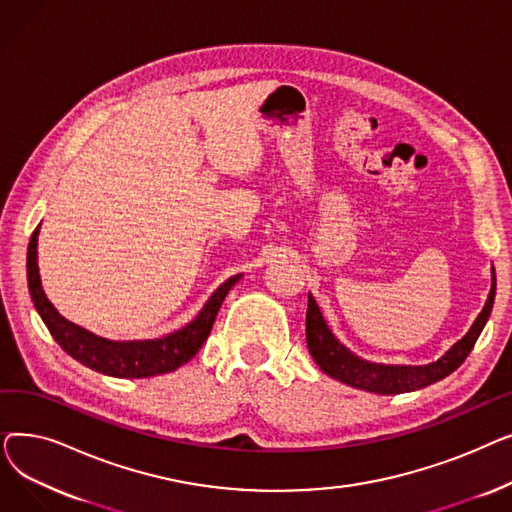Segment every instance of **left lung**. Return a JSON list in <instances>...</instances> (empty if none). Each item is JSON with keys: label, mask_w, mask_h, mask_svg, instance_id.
<instances>
[{"label": "left lung", "mask_w": 512, "mask_h": 512, "mask_svg": "<svg viewBox=\"0 0 512 512\" xmlns=\"http://www.w3.org/2000/svg\"><path fill=\"white\" fill-rule=\"evenodd\" d=\"M496 297V278L492 276V290L490 297L483 305L481 313L477 315L475 324L467 332L465 338L456 342L450 351L429 365H384V363H371L357 357L332 334L330 326L326 324L324 315H321L313 294H309L307 305V346L313 361L319 369L328 373L330 378L348 384L353 388H361L375 394H400V392H413L421 390L429 384H436L450 375L454 369H459L461 363L471 353L483 326L492 313Z\"/></svg>", "instance_id": "8db88e82"}]
</instances>
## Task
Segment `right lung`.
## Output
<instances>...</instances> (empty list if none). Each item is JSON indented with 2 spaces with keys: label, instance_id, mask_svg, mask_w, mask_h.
<instances>
[{
  "label": "right lung",
  "instance_id": "1",
  "mask_svg": "<svg viewBox=\"0 0 512 512\" xmlns=\"http://www.w3.org/2000/svg\"><path fill=\"white\" fill-rule=\"evenodd\" d=\"M37 236L39 226L29 242V257H26V270H29V290L33 303L45 321L49 334L64 351L99 373L114 375V378H151V375L170 373L191 361L203 342L207 340L215 315H218L228 290L240 280L242 274L228 278L215 290L199 315L186 324L182 330L172 332L155 340H107L85 328H80L58 313V309L45 297L39 265H37Z\"/></svg>",
  "mask_w": 512,
  "mask_h": 512
}]
</instances>
